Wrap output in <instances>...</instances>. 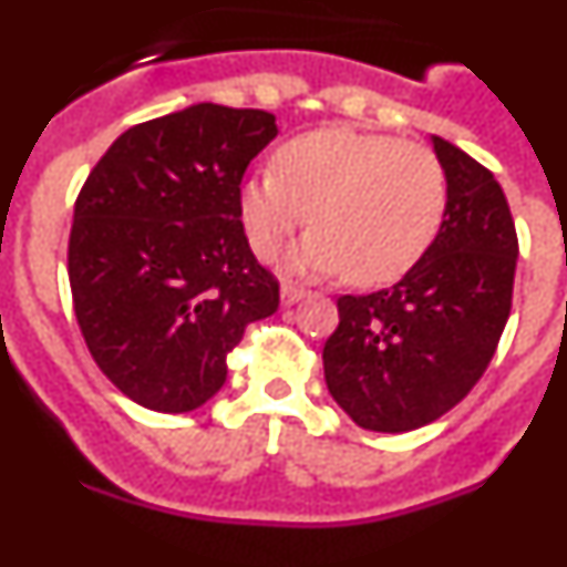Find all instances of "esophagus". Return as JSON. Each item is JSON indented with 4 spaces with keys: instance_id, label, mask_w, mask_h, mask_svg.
I'll return each mask as SVG.
<instances>
[{
    "instance_id": "34e87169",
    "label": "esophagus",
    "mask_w": 567,
    "mask_h": 567,
    "mask_svg": "<svg viewBox=\"0 0 567 567\" xmlns=\"http://www.w3.org/2000/svg\"><path fill=\"white\" fill-rule=\"evenodd\" d=\"M307 289L303 287H295V284H284V287H280V303H284V307H292V303H298L300 298H307Z\"/></svg>"
}]
</instances>
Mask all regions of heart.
I'll return each instance as SVG.
<instances>
[{"instance_id": "b5f03b06", "label": "heart", "mask_w": 567, "mask_h": 567, "mask_svg": "<svg viewBox=\"0 0 567 567\" xmlns=\"http://www.w3.org/2000/svg\"><path fill=\"white\" fill-rule=\"evenodd\" d=\"M238 207L260 258H275L312 218L295 269L385 284L409 272L437 238L449 175L423 144L327 127L280 144L275 169L249 175Z\"/></svg>"}]
</instances>
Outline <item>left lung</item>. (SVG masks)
Instances as JSON below:
<instances>
[{"label": "left lung", "mask_w": 567, "mask_h": 567, "mask_svg": "<svg viewBox=\"0 0 567 567\" xmlns=\"http://www.w3.org/2000/svg\"><path fill=\"white\" fill-rule=\"evenodd\" d=\"M449 209L429 252L389 289L338 298L323 346L329 394L360 429L434 423L477 385L511 315L517 229L497 178L432 135Z\"/></svg>", "instance_id": "8db88e82"}]
</instances>
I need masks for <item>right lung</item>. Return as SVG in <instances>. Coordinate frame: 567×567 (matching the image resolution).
<instances>
[{
	"label": "right lung",
	"mask_w": 567,
	"mask_h": 567,
	"mask_svg": "<svg viewBox=\"0 0 567 567\" xmlns=\"http://www.w3.org/2000/svg\"><path fill=\"white\" fill-rule=\"evenodd\" d=\"M278 135L267 110L193 104L110 144L76 198L68 275L79 329L110 383L164 414L227 380V354L280 287L240 224V182Z\"/></svg>",
	"instance_id": "1"
}]
</instances>
